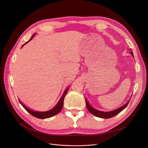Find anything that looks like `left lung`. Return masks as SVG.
<instances>
[{"label":"left lung","mask_w":148,"mask_h":148,"mask_svg":"<svg viewBox=\"0 0 148 148\" xmlns=\"http://www.w3.org/2000/svg\"><path fill=\"white\" fill-rule=\"evenodd\" d=\"M131 53L132 55L133 56V53L132 51H131ZM131 98L130 99V100L128 101L125 104L123 105V106L117 108L114 110H112L110 112H102V111H99L98 110L95 109V108H93L88 103V101H87L86 99H85V101H86V107L88 108V110L90 112V113H91L93 115H94L97 117L98 118H104V119H108V118H110L112 117H114V116L117 115L118 113H119L121 112H122L124 108H125L128 104L130 101Z\"/></svg>","instance_id":"left-lung-1"}]
</instances>
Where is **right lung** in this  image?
I'll use <instances>...</instances> for the list:
<instances>
[{
  "mask_svg": "<svg viewBox=\"0 0 148 148\" xmlns=\"http://www.w3.org/2000/svg\"><path fill=\"white\" fill-rule=\"evenodd\" d=\"M35 35V34H34V35H32V36L31 37V38L30 39V41L31 40H32V38L34 37V36ZM29 41H28L27 42H26V43H25V44H26V43H27ZM22 46V47H23ZM68 89L69 88H67L65 92H64V94L62 95V97L60 98V99H59V102L58 103V104L56 105V106L54 107L53 108H52L51 110H49V111H47V112H37V111H34V110H31L30 109H29L28 108H27L26 106H25L24 105H23L20 101V104L23 106V107H24L25 109L30 114H32V116H34V117H36L37 118H39V119H46V118H50V117H52V116H54L57 114L58 113H59L61 110L62 107H63V104H64V98H65V97L66 96L67 92L68 91Z\"/></svg>",
  "mask_w": 148,
  "mask_h": 148,
  "instance_id": "right-lung-1",
  "label": "right lung"
}]
</instances>
